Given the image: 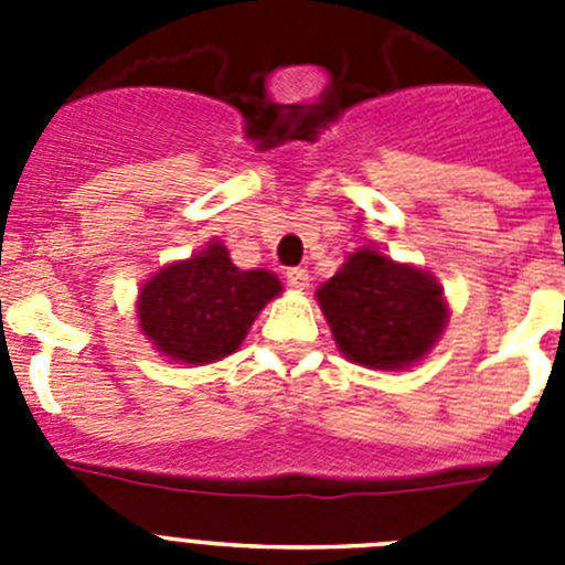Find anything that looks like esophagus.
I'll list each match as a JSON object with an SVG mask.
<instances>
[{
	"mask_svg": "<svg viewBox=\"0 0 565 565\" xmlns=\"http://www.w3.org/2000/svg\"><path fill=\"white\" fill-rule=\"evenodd\" d=\"M286 279H288V286L297 288V291H306V288H308V271H306V268H288Z\"/></svg>",
	"mask_w": 565,
	"mask_h": 565,
	"instance_id": "34e87169",
	"label": "esophagus"
}]
</instances>
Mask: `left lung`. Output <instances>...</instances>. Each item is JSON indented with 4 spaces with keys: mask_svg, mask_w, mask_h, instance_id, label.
I'll use <instances>...</instances> for the list:
<instances>
[{
    "mask_svg": "<svg viewBox=\"0 0 565 565\" xmlns=\"http://www.w3.org/2000/svg\"><path fill=\"white\" fill-rule=\"evenodd\" d=\"M339 353L373 371L422 362L450 319L444 288L430 271L362 246L317 288Z\"/></svg>",
    "mask_w": 565,
    "mask_h": 565,
    "instance_id": "8db88e82",
    "label": "left lung"
}]
</instances>
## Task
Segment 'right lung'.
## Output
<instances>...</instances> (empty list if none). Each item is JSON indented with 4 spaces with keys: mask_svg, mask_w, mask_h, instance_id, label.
<instances>
[{
    "mask_svg": "<svg viewBox=\"0 0 565 565\" xmlns=\"http://www.w3.org/2000/svg\"><path fill=\"white\" fill-rule=\"evenodd\" d=\"M282 294L277 274L243 271L221 239L174 259L143 279L135 313L152 351L174 364H212L232 356L254 319Z\"/></svg>",
    "mask_w": 565,
    "mask_h": 565,
    "instance_id": "obj_1",
    "label": "right lung"
}]
</instances>
